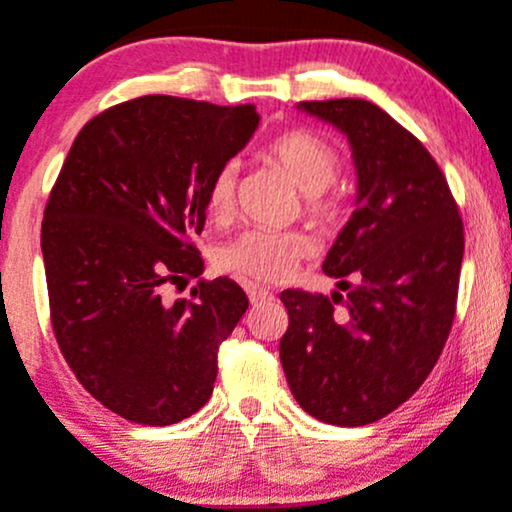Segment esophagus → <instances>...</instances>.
Instances as JSON below:
<instances>
[{
  "mask_svg": "<svg viewBox=\"0 0 512 512\" xmlns=\"http://www.w3.org/2000/svg\"><path fill=\"white\" fill-rule=\"evenodd\" d=\"M245 291H247V299H250V303H262V301H272L274 299L272 291L265 289V286L247 284Z\"/></svg>",
  "mask_w": 512,
  "mask_h": 512,
  "instance_id": "34e87169",
  "label": "esophagus"
}]
</instances>
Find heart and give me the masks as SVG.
<instances>
[{"label":"heart","instance_id":"b5f03b06","mask_svg":"<svg viewBox=\"0 0 512 512\" xmlns=\"http://www.w3.org/2000/svg\"><path fill=\"white\" fill-rule=\"evenodd\" d=\"M262 155L294 182L313 221L320 226H333L340 221V199L328 194V187L338 177L340 160L325 140L308 131H284L269 140ZM235 184L238 165L226 162L218 167L206 189V211L213 221H226L233 211ZM311 250V240L299 230L250 228L218 247L216 267L245 282H282L303 257L311 255Z\"/></svg>","mask_w":512,"mask_h":512}]
</instances>
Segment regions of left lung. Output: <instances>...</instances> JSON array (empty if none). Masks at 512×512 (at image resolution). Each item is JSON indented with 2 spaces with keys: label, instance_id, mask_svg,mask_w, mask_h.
Instances as JSON below:
<instances>
[{
  "label": "left lung",
  "instance_id": "1",
  "mask_svg": "<svg viewBox=\"0 0 512 512\" xmlns=\"http://www.w3.org/2000/svg\"><path fill=\"white\" fill-rule=\"evenodd\" d=\"M299 109L347 136L357 209L323 262L347 291L345 311H335L340 291H282L289 328L279 357L303 411L357 428L406 403L440 359L457 311L464 226L437 162L384 109L364 99Z\"/></svg>",
  "mask_w": 512,
  "mask_h": 512
}]
</instances>
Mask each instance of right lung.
Instances as JSON below:
<instances>
[{
  "label": "right lung",
  "mask_w": 512,
  "mask_h": 512,
  "mask_svg": "<svg viewBox=\"0 0 512 512\" xmlns=\"http://www.w3.org/2000/svg\"><path fill=\"white\" fill-rule=\"evenodd\" d=\"M255 106L150 94L111 106L77 133L43 213L50 323L80 384L138 425L189 418L213 393L218 347L247 311L233 279L165 301L204 274L213 174L245 148Z\"/></svg>",
  "instance_id": "right-lung-1"
}]
</instances>
